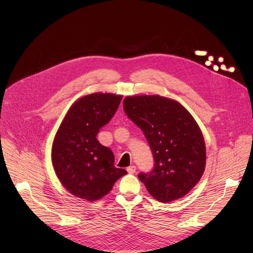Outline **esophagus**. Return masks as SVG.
I'll list each match as a JSON object with an SVG mask.
<instances>
[{
	"label": "esophagus",
	"instance_id": "esophagus-1",
	"mask_svg": "<svg viewBox=\"0 0 253 253\" xmlns=\"http://www.w3.org/2000/svg\"><path fill=\"white\" fill-rule=\"evenodd\" d=\"M127 171H128V173H130V174H134V173L136 172V167H135L134 165L129 166V167L127 168Z\"/></svg>",
	"mask_w": 253,
	"mask_h": 253
}]
</instances>
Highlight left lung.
<instances>
[{
    "instance_id": "8db88e82",
    "label": "left lung",
    "mask_w": 253,
    "mask_h": 253,
    "mask_svg": "<svg viewBox=\"0 0 253 253\" xmlns=\"http://www.w3.org/2000/svg\"><path fill=\"white\" fill-rule=\"evenodd\" d=\"M123 108L146 137L154 165L138 174L158 201L186 195L200 180L206 161L203 135L190 113L178 102L154 96L126 97Z\"/></svg>"
}]
</instances>
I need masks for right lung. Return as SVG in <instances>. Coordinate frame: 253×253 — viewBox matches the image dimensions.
<instances>
[{
    "mask_svg": "<svg viewBox=\"0 0 253 253\" xmlns=\"http://www.w3.org/2000/svg\"><path fill=\"white\" fill-rule=\"evenodd\" d=\"M122 96L94 93L70 108L52 147L55 172L73 195L95 201L109 192L125 169L114 166V154L97 140L100 129L116 113Z\"/></svg>",
    "mask_w": 253,
    "mask_h": 253,
    "instance_id": "obj_1",
    "label": "right lung"
}]
</instances>
